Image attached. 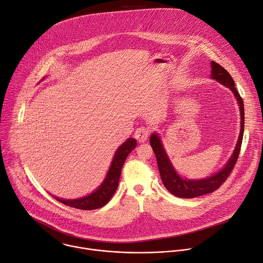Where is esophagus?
Instances as JSON below:
<instances>
[{
    "label": "esophagus",
    "instance_id": "obj_1",
    "mask_svg": "<svg viewBox=\"0 0 263 263\" xmlns=\"http://www.w3.org/2000/svg\"><path fill=\"white\" fill-rule=\"evenodd\" d=\"M149 136V131L147 128H144V127H140V128H137L135 133H134V137L139 141V142H144L147 137Z\"/></svg>",
    "mask_w": 263,
    "mask_h": 263
}]
</instances>
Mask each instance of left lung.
<instances>
[{"instance_id":"1","label":"left lung","mask_w":263,"mask_h":263,"mask_svg":"<svg viewBox=\"0 0 263 263\" xmlns=\"http://www.w3.org/2000/svg\"><path fill=\"white\" fill-rule=\"evenodd\" d=\"M211 78L218 81L222 85L229 87L233 91L240 109V118H241L240 133H239L238 141L236 143V147L234 149L231 158L229 159L228 163L226 164V166H223V168H221L215 175L206 179L189 180V179L181 178L173 167L162 146L159 136L154 133L151 135V138H149V142H151V146L153 148L157 159V164H158L162 183L164 184L165 189L171 194H173L178 198L193 199L196 197L211 194L217 189H219V186L226 181V179L231 174L240 153V147H241L242 136H243V127H245V108H243L242 98L237 91L234 84V80L230 76V73L221 65H219L214 61H211Z\"/></svg>"}]
</instances>
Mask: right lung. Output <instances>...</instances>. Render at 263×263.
<instances>
[{
	"label": "right lung",
	"instance_id": "right-lung-1",
	"mask_svg": "<svg viewBox=\"0 0 263 263\" xmlns=\"http://www.w3.org/2000/svg\"><path fill=\"white\" fill-rule=\"evenodd\" d=\"M136 144V140L130 137L118 148L104 182L101 184V186L96 192H93L89 196L76 200H63L55 197L54 198L58 202H61L66 206L81 210H93L103 207L109 202L111 197L115 195L118 189L125 160L127 156L135 148Z\"/></svg>",
	"mask_w": 263,
	"mask_h": 263
}]
</instances>
